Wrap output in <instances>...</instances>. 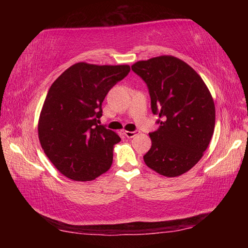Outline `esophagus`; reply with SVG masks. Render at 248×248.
<instances>
[{"label":"esophagus","mask_w":248,"mask_h":248,"mask_svg":"<svg viewBox=\"0 0 248 248\" xmlns=\"http://www.w3.org/2000/svg\"><path fill=\"white\" fill-rule=\"evenodd\" d=\"M124 134L127 138H133V137H136V136H138V134H139V131H124Z\"/></svg>","instance_id":"1"}]
</instances>
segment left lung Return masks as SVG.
I'll return each instance as SVG.
<instances>
[{"instance_id":"8db88e82","label":"left lung","mask_w":248,"mask_h":248,"mask_svg":"<svg viewBox=\"0 0 248 248\" xmlns=\"http://www.w3.org/2000/svg\"><path fill=\"white\" fill-rule=\"evenodd\" d=\"M131 69L148 85L151 109L159 118L158 129L149 133L152 146L145 164L166 177L186 173L202 157L215 131L216 107L207 85L171 56L138 61Z\"/></svg>"}]
</instances>
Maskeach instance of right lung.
<instances>
[{"label": "right lung", "mask_w": 248, "mask_h": 248, "mask_svg": "<svg viewBox=\"0 0 248 248\" xmlns=\"http://www.w3.org/2000/svg\"><path fill=\"white\" fill-rule=\"evenodd\" d=\"M129 65L78 62L52 83L38 123L44 152L65 177L90 182L110 169L116 132L100 125L102 104L115 84L127 77Z\"/></svg>", "instance_id": "right-lung-1"}]
</instances>
